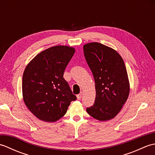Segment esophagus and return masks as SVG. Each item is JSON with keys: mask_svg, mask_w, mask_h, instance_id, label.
Returning <instances> with one entry per match:
<instances>
[{"mask_svg": "<svg viewBox=\"0 0 155 155\" xmlns=\"http://www.w3.org/2000/svg\"><path fill=\"white\" fill-rule=\"evenodd\" d=\"M82 97H83V93H81L80 94H78L77 95V98H78V100H81V98H82Z\"/></svg>", "mask_w": 155, "mask_h": 155, "instance_id": "1", "label": "esophagus"}]
</instances>
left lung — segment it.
<instances>
[{
  "mask_svg": "<svg viewBox=\"0 0 155 155\" xmlns=\"http://www.w3.org/2000/svg\"><path fill=\"white\" fill-rule=\"evenodd\" d=\"M84 57L93 72L96 97L87 108L91 117L101 121L113 118L129 94V82L123 58L114 49L98 42L84 45Z\"/></svg>",
  "mask_w": 155,
  "mask_h": 155,
  "instance_id": "1",
  "label": "left lung"
}]
</instances>
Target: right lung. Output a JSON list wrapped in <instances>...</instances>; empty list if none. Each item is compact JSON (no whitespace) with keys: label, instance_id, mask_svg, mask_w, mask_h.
Here are the masks:
<instances>
[{"label":"right lung","instance_id":"obj_1","mask_svg":"<svg viewBox=\"0 0 155 155\" xmlns=\"http://www.w3.org/2000/svg\"><path fill=\"white\" fill-rule=\"evenodd\" d=\"M67 46L51 47L37 54L25 68L22 96L29 110L39 119L55 122L66 114L71 101L77 99L64 72L74 54Z\"/></svg>","mask_w":155,"mask_h":155}]
</instances>
